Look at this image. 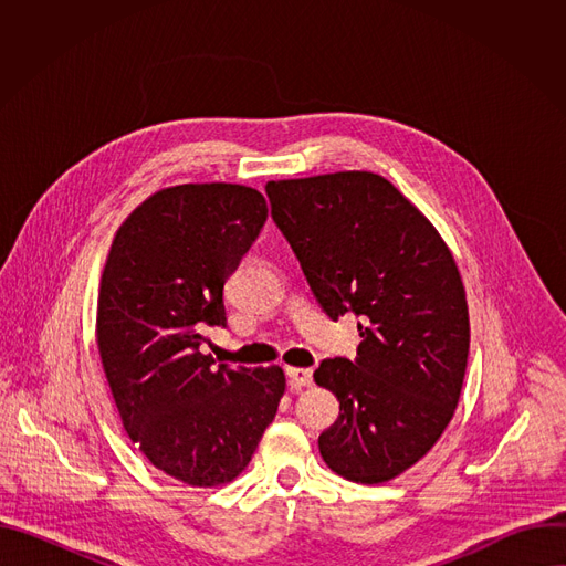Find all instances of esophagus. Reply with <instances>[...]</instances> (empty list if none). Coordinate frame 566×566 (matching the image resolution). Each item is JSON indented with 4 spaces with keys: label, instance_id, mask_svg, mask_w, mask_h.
<instances>
[{
    "label": "esophagus",
    "instance_id": "obj_1",
    "mask_svg": "<svg viewBox=\"0 0 566 566\" xmlns=\"http://www.w3.org/2000/svg\"><path fill=\"white\" fill-rule=\"evenodd\" d=\"M286 376H289V385H291V389L308 387V385L313 382L311 369H302V367H289V369H286Z\"/></svg>",
    "mask_w": 566,
    "mask_h": 566
}]
</instances>
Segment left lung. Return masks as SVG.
<instances>
[{"label":"left lung","mask_w":566,"mask_h":566,"mask_svg":"<svg viewBox=\"0 0 566 566\" xmlns=\"http://www.w3.org/2000/svg\"><path fill=\"white\" fill-rule=\"evenodd\" d=\"M266 195L322 311L360 317L358 358L313 371L340 402L319 454L349 481H389L432 450L461 396L470 319L452 251L374 172L269 181Z\"/></svg>","instance_id":"8db88e82"}]
</instances>
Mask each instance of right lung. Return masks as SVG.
<instances>
[{"label": "right lung", "mask_w": 566, "mask_h": 566, "mask_svg": "<svg viewBox=\"0 0 566 566\" xmlns=\"http://www.w3.org/2000/svg\"><path fill=\"white\" fill-rule=\"evenodd\" d=\"M269 214L239 184L160 188L118 226L98 286L96 345L125 432L195 489L247 470L286 389L282 367H212L206 325H226L223 284Z\"/></svg>", "instance_id": "obj_1"}]
</instances>
